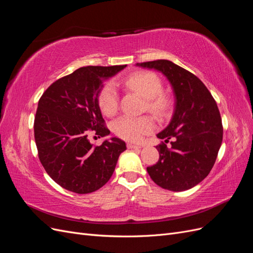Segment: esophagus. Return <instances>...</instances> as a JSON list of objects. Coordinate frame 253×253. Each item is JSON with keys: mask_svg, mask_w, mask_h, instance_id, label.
Returning a JSON list of instances; mask_svg holds the SVG:
<instances>
[{"mask_svg": "<svg viewBox=\"0 0 253 253\" xmlns=\"http://www.w3.org/2000/svg\"><path fill=\"white\" fill-rule=\"evenodd\" d=\"M141 147L138 144H134V143H127V149H140Z\"/></svg>", "mask_w": 253, "mask_h": 253, "instance_id": "obj_1", "label": "esophagus"}]
</instances>
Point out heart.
Returning a JSON list of instances; mask_svg holds the SVG:
<instances>
[{
  "label": "heart",
  "instance_id": "b5f03b06",
  "mask_svg": "<svg viewBox=\"0 0 253 253\" xmlns=\"http://www.w3.org/2000/svg\"><path fill=\"white\" fill-rule=\"evenodd\" d=\"M124 83L126 88L136 91L145 99V109L149 112L164 117L171 111V98L163 93V81L155 73L150 71L136 72L126 77ZM97 101L101 112L106 116L116 114L119 106V96L113 82L108 81L103 84L98 93ZM155 126V121L151 116H122L113 124L115 134L122 139L133 142L140 141L144 135L154 131Z\"/></svg>",
  "mask_w": 253,
  "mask_h": 253
}]
</instances>
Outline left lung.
I'll use <instances>...</instances> for the list:
<instances>
[{"mask_svg": "<svg viewBox=\"0 0 253 253\" xmlns=\"http://www.w3.org/2000/svg\"><path fill=\"white\" fill-rule=\"evenodd\" d=\"M163 73L171 83L175 109L171 122L157 134L158 162L147 168L152 180L164 189L178 192L205 179L215 163L223 141V126L217 104L195 75L169 60L137 63Z\"/></svg>", "mask_w": 253, "mask_h": 253, "instance_id": "8db88e82", "label": "left lung"}]
</instances>
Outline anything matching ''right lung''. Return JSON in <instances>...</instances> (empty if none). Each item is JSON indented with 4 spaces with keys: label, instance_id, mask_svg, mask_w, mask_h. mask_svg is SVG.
Listing matches in <instances>:
<instances>
[{
    "label": "right lung",
    "instance_id": "add662e5",
    "mask_svg": "<svg viewBox=\"0 0 253 253\" xmlns=\"http://www.w3.org/2000/svg\"><path fill=\"white\" fill-rule=\"evenodd\" d=\"M126 66L80 67L53 82L40 98L34 124L38 155L46 173L68 191L86 194L103 187L126 150L116 137L101 145L87 137L110 134L97 97L103 81Z\"/></svg>",
    "mask_w": 253,
    "mask_h": 253
}]
</instances>
